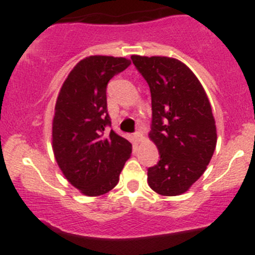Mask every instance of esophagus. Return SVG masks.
I'll use <instances>...</instances> for the list:
<instances>
[{
	"instance_id": "obj_1",
	"label": "esophagus",
	"mask_w": 255,
	"mask_h": 255,
	"mask_svg": "<svg viewBox=\"0 0 255 255\" xmlns=\"http://www.w3.org/2000/svg\"><path fill=\"white\" fill-rule=\"evenodd\" d=\"M133 138H135V141H137V142H140L141 140H142L143 138V133H142V131H137V132H135L133 133Z\"/></svg>"
}]
</instances>
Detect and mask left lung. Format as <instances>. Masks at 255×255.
Masks as SVG:
<instances>
[{
  "instance_id": "8db88e82",
  "label": "left lung",
  "mask_w": 255,
  "mask_h": 255,
  "mask_svg": "<svg viewBox=\"0 0 255 255\" xmlns=\"http://www.w3.org/2000/svg\"><path fill=\"white\" fill-rule=\"evenodd\" d=\"M151 92L148 137L160 161L147 170L148 186L162 196H178L203 175L217 143L210 100L192 70L175 58L131 55Z\"/></svg>"
}]
</instances>
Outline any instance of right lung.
<instances>
[{
  "label": "right lung",
  "mask_w": 255,
  "mask_h": 255,
  "mask_svg": "<svg viewBox=\"0 0 255 255\" xmlns=\"http://www.w3.org/2000/svg\"><path fill=\"white\" fill-rule=\"evenodd\" d=\"M131 62L90 55L68 74L58 94L52 124L55 161L68 181L85 196H102L119 182L131 143L118 135L107 109V85Z\"/></svg>",
  "instance_id": "add662e5"
}]
</instances>
